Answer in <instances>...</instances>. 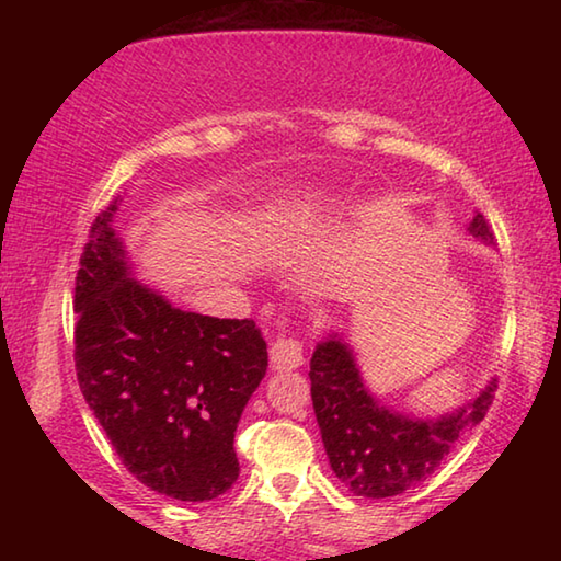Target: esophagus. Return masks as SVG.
I'll use <instances>...</instances> for the list:
<instances>
[{
    "label": "esophagus",
    "instance_id": "esophagus-1",
    "mask_svg": "<svg viewBox=\"0 0 561 561\" xmlns=\"http://www.w3.org/2000/svg\"><path fill=\"white\" fill-rule=\"evenodd\" d=\"M270 364L274 371H291L304 364V344L297 336H279L270 348Z\"/></svg>",
    "mask_w": 561,
    "mask_h": 561
}]
</instances>
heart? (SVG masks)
Listing matches in <instances>:
<instances>
[{
    "label": "heart",
    "mask_w": 561,
    "mask_h": 561,
    "mask_svg": "<svg viewBox=\"0 0 561 561\" xmlns=\"http://www.w3.org/2000/svg\"><path fill=\"white\" fill-rule=\"evenodd\" d=\"M327 197V190L319 187V185H311L307 190H299L297 195L289 201V210L291 213H304V210H314L321 203H324Z\"/></svg>",
    "instance_id": "b5f03b06"
}]
</instances>
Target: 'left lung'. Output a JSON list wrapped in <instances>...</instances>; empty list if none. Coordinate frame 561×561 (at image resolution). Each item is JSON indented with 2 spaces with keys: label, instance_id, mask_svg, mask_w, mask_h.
I'll return each mask as SVG.
<instances>
[{
  "label": "left lung",
  "instance_id": "1",
  "mask_svg": "<svg viewBox=\"0 0 561 561\" xmlns=\"http://www.w3.org/2000/svg\"><path fill=\"white\" fill-rule=\"evenodd\" d=\"M470 232L488 244L495 240L480 213ZM309 366L311 401L329 465L358 497H396L428 480L453 445L485 417L495 398L492 381L460 411L438 421H415L368 393L354 354L339 339L321 341Z\"/></svg>",
  "mask_w": 561,
  "mask_h": 561
}]
</instances>
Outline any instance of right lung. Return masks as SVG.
I'll list each match as a JSON object with an SVG mask.
<instances>
[{"label":"right lung","instance_id":"right-lung-1","mask_svg":"<svg viewBox=\"0 0 561 561\" xmlns=\"http://www.w3.org/2000/svg\"><path fill=\"white\" fill-rule=\"evenodd\" d=\"M116 207L93 220L76 272V378L136 480L215 500L240 474L234 431L267 374V344L252 319L183 311L130 279Z\"/></svg>","mask_w":561,"mask_h":561}]
</instances>
